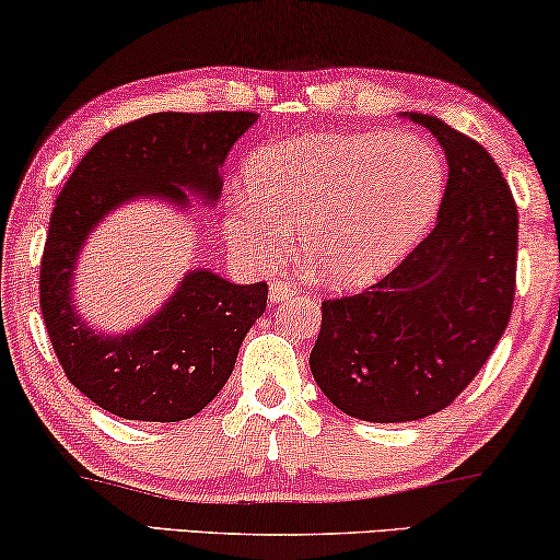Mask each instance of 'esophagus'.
<instances>
[{
	"label": "esophagus",
	"instance_id": "esophagus-1",
	"mask_svg": "<svg viewBox=\"0 0 560 560\" xmlns=\"http://www.w3.org/2000/svg\"><path fill=\"white\" fill-rule=\"evenodd\" d=\"M298 293H301V288H298V282L293 280H272L270 285V303H288L290 298H295Z\"/></svg>",
	"mask_w": 560,
	"mask_h": 560
}]
</instances>
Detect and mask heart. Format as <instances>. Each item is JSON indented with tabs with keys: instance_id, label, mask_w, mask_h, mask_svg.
Wrapping results in <instances>:
<instances>
[{
	"instance_id": "1",
	"label": "heart",
	"mask_w": 560,
	"mask_h": 560,
	"mask_svg": "<svg viewBox=\"0 0 560 560\" xmlns=\"http://www.w3.org/2000/svg\"><path fill=\"white\" fill-rule=\"evenodd\" d=\"M445 162L413 133H311L265 143L231 195L229 236L257 267L285 257L337 288H365L419 244L440 213Z\"/></svg>"
}]
</instances>
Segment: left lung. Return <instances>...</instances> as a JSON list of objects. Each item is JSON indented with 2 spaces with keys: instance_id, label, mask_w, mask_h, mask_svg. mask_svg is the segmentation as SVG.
I'll return each instance as SVG.
<instances>
[{
  "instance_id": "8db88e82",
  "label": "left lung",
  "mask_w": 560,
  "mask_h": 560,
  "mask_svg": "<svg viewBox=\"0 0 560 560\" xmlns=\"http://www.w3.org/2000/svg\"><path fill=\"white\" fill-rule=\"evenodd\" d=\"M438 138L447 185L438 226L365 293L324 301L311 373L362 422H417L445 409L486 365L510 324L517 206L481 143L424 113H401Z\"/></svg>"
}]
</instances>
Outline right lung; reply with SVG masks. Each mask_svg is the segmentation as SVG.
Instances as JSON below:
<instances>
[{
	"label": "right lung",
	"instance_id": "1",
	"mask_svg": "<svg viewBox=\"0 0 560 560\" xmlns=\"http://www.w3.org/2000/svg\"><path fill=\"white\" fill-rule=\"evenodd\" d=\"M257 113H154L100 138L56 198L40 262V311L63 373L120 419L183 422L221 394L246 331L265 314L267 282L236 285L198 267L133 329H94L74 278L86 238L113 210L162 200L213 208L221 166Z\"/></svg>",
	"mask_w": 560,
	"mask_h": 560
}]
</instances>
